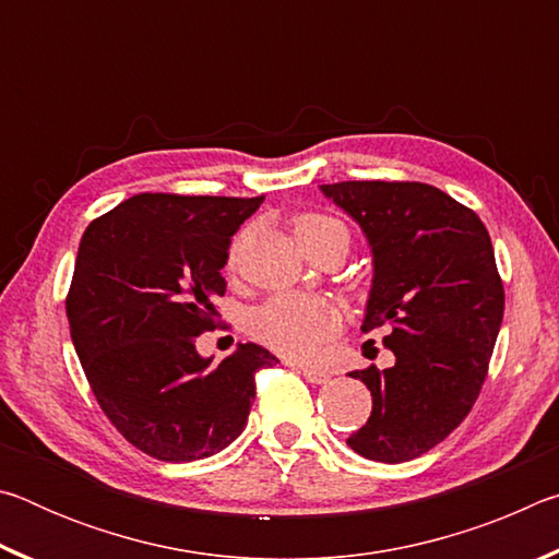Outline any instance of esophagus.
<instances>
[{
  "label": "esophagus",
  "mask_w": 559,
  "mask_h": 559,
  "mask_svg": "<svg viewBox=\"0 0 559 559\" xmlns=\"http://www.w3.org/2000/svg\"><path fill=\"white\" fill-rule=\"evenodd\" d=\"M300 372H302V377H306L308 382H313V384H325V382H330V374H328L325 370H320V367L300 365Z\"/></svg>",
  "instance_id": "obj_1"
}]
</instances>
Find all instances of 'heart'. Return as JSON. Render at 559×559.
Here are the masks:
<instances>
[{
	"label": "heart",
	"instance_id": "b5f03b06",
	"mask_svg": "<svg viewBox=\"0 0 559 559\" xmlns=\"http://www.w3.org/2000/svg\"><path fill=\"white\" fill-rule=\"evenodd\" d=\"M293 234L296 239L308 246L318 236H323L330 229H343L330 216L302 212L293 216ZM249 239V231L236 236L226 266L236 271L241 259V251ZM340 330V310L330 300L313 298V296H293V293H281L271 300L263 302L261 308L253 310L251 316V335L276 353L286 357H310L323 347L328 340H333Z\"/></svg>",
	"mask_w": 559,
	"mask_h": 559
}]
</instances>
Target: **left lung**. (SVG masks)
I'll list each match as a JSON object with an SVG mask.
<instances>
[{
    "instance_id": "obj_1",
    "label": "left lung",
    "mask_w": 559,
    "mask_h": 559,
    "mask_svg": "<svg viewBox=\"0 0 559 559\" xmlns=\"http://www.w3.org/2000/svg\"><path fill=\"white\" fill-rule=\"evenodd\" d=\"M323 194L362 226L374 281L362 330H386L396 362L349 372L372 392L347 439L359 456L412 461L466 419L488 377L506 290L478 214L424 182H337Z\"/></svg>"
}]
</instances>
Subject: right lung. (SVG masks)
Masks as SVG:
<instances>
[{"mask_svg":"<svg viewBox=\"0 0 559 559\" xmlns=\"http://www.w3.org/2000/svg\"><path fill=\"white\" fill-rule=\"evenodd\" d=\"M263 197L145 192L88 224L66 318L112 427L157 461H197L239 437L257 372L278 362L246 343L212 365L197 337L216 328L231 236Z\"/></svg>","mask_w":559,"mask_h":559,"instance_id":"1","label":"right lung"}]
</instances>
